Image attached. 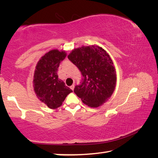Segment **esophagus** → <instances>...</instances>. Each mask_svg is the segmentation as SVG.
<instances>
[{
	"label": "esophagus",
	"mask_w": 158,
	"mask_h": 158,
	"mask_svg": "<svg viewBox=\"0 0 158 158\" xmlns=\"http://www.w3.org/2000/svg\"><path fill=\"white\" fill-rule=\"evenodd\" d=\"M70 89H71L72 90H74V84L71 85V86H70Z\"/></svg>",
	"instance_id": "obj_1"
}]
</instances>
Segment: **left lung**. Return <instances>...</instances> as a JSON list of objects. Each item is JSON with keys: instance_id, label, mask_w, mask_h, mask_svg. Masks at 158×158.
Masks as SVG:
<instances>
[{"instance_id": "1", "label": "left lung", "mask_w": 158, "mask_h": 158, "mask_svg": "<svg viewBox=\"0 0 158 158\" xmlns=\"http://www.w3.org/2000/svg\"><path fill=\"white\" fill-rule=\"evenodd\" d=\"M68 59L81 72L82 79L74 92L83 102L98 107L111 97L116 86V74L110 56L98 46L74 49Z\"/></svg>"}]
</instances>
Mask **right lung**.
I'll use <instances>...</instances> for the list:
<instances>
[{
	"instance_id": "right-lung-1",
	"label": "right lung",
	"mask_w": 158,
	"mask_h": 158,
	"mask_svg": "<svg viewBox=\"0 0 158 158\" xmlns=\"http://www.w3.org/2000/svg\"><path fill=\"white\" fill-rule=\"evenodd\" d=\"M66 56L64 52L52 50L37 63L33 77V87L38 99L50 109L62 105L67 95L73 92L58 78V68Z\"/></svg>"
}]
</instances>
